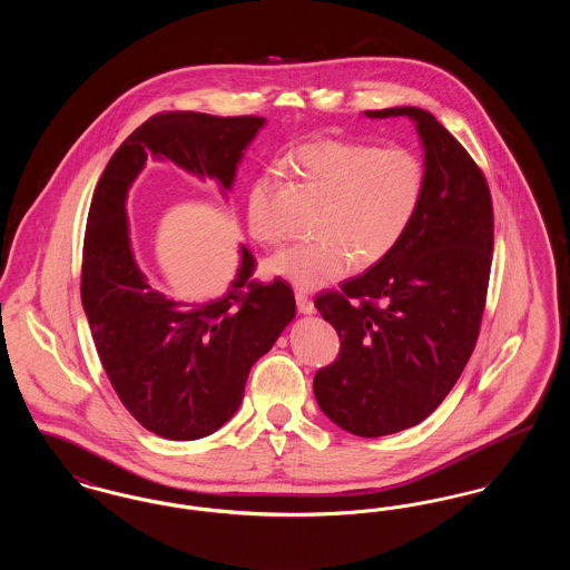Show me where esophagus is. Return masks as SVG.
Returning a JSON list of instances; mask_svg holds the SVG:
<instances>
[{
    "label": "esophagus",
    "mask_w": 570,
    "mask_h": 570,
    "mask_svg": "<svg viewBox=\"0 0 570 570\" xmlns=\"http://www.w3.org/2000/svg\"><path fill=\"white\" fill-rule=\"evenodd\" d=\"M295 298H297V307L301 314H314V303L305 291H295Z\"/></svg>",
    "instance_id": "esophagus-1"
}]
</instances>
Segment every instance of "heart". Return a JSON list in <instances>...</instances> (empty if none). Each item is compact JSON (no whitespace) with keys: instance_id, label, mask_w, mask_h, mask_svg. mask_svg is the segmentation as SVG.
<instances>
[{"instance_id":"heart-1","label":"heart","mask_w":570,"mask_h":570,"mask_svg":"<svg viewBox=\"0 0 570 570\" xmlns=\"http://www.w3.org/2000/svg\"><path fill=\"white\" fill-rule=\"evenodd\" d=\"M297 160L307 179L326 194L316 219V242L275 254L267 269L298 288H323L353 267L374 265L404 239L421 209L428 168L402 145L379 147L363 140H321L303 145ZM249 235L263 245L282 242L273 216L272 179L254 184L247 200Z\"/></svg>"}]
</instances>
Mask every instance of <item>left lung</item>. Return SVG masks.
<instances>
[{"mask_svg": "<svg viewBox=\"0 0 570 570\" xmlns=\"http://www.w3.org/2000/svg\"><path fill=\"white\" fill-rule=\"evenodd\" d=\"M406 115L425 149L428 188L400 245L367 272L314 298L340 335V354L314 376L326 416L363 438L428 419L460 380L476 346L493 256L488 179L432 112Z\"/></svg>", "mask_w": 570, "mask_h": 570, "instance_id": "8db88e82", "label": "left lung"}]
</instances>
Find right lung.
I'll return each instance as SVG.
<instances>
[{
	"label": "right lung",
	"instance_id": "1",
	"mask_svg": "<svg viewBox=\"0 0 570 570\" xmlns=\"http://www.w3.org/2000/svg\"><path fill=\"white\" fill-rule=\"evenodd\" d=\"M263 124L256 115L158 112L112 154L91 198L81 267L91 337L121 404L168 440L214 434L237 412L252 365L295 318V295L282 277L254 279L256 258L242 247V267L224 297L203 305L164 297L132 256L126 194L147 154L230 190Z\"/></svg>",
	"mask_w": 570,
	"mask_h": 570
}]
</instances>
